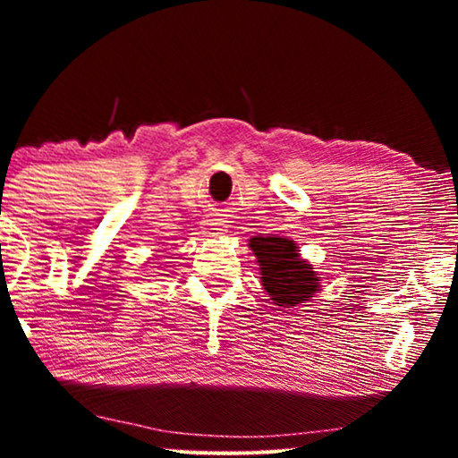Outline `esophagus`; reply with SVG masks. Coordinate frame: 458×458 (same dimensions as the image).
I'll return each mask as SVG.
<instances>
[{
	"label": "esophagus",
	"mask_w": 458,
	"mask_h": 458,
	"mask_svg": "<svg viewBox=\"0 0 458 458\" xmlns=\"http://www.w3.org/2000/svg\"><path fill=\"white\" fill-rule=\"evenodd\" d=\"M204 232L208 236H222L224 232H226V224H224L222 218H212V220H206L204 224Z\"/></svg>",
	"instance_id": "esophagus-1"
}]
</instances>
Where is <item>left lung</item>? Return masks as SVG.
Masks as SVG:
<instances>
[{
	"label": "left lung",
	"mask_w": 458,
	"mask_h": 458,
	"mask_svg": "<svg viewBox=\"0 0 458 458\" xmlns=\"http://www.w3.org/2000/svg\"><path fill=\"white\" fill-rule=\"evenodd\" d=\"M254 257L259 259L265 291L278 307H297L311 301L319 289V276L311 265L299 259L293 240L281 236H257L250 240Z\"/></svg>",
	"instance_id": "obj_1"
}]
</instances>
